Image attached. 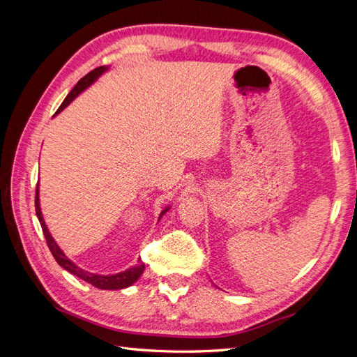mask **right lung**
<instances>
[{"instance_id":"1","label":"right lung","mask_w":357,"mask_h":357,"mask_svg":"<svg viewBox=\"0 0 357 357\" xmlns=\"http://www.w3.org/2000/svg\"><path fill=\"white\" fill-rule=\"evenodd\" d=\"M107 70H109V67L102 66V67L95 68V70H92L91 73L86 74L84 77L80 79V80L77 82V84H75L74 88L71 89V92L67 95V98L63 100V102L61 104V107H59L56 113H59V112H62L63 109H66V107L75 98V96H77L80 92H83L86 88H89V86H91L96 79H98L102 73H105ZM167 211H168V207L160 213L159 219H160L162 215H164ZM36 213H37V218H38V220H40L43 234H45V236H46V241H47V245H49V248H50V252H52L53 257H55V261H56L63 269H67V271L71 273L73 275L79 277V278L84 280V282H88L89 284H92V286H95V287H98V289H102V290H117V289L129 287L132 283H135L139 277H142V274H143V271H144V268H146L143 262H139L138 265L126 269V271H123V273L113 274V275H98V274H92V273H88V271H84V269L79 268L74 262H71L70 259H68L66 255H63V252L58 247V244L55 243V240H53V236L50 235V232H49V229H47V226H46V223H45V219H43L41 208H40V199H38V188H37V190H36Z\"/></svg>"}]
</instances>
